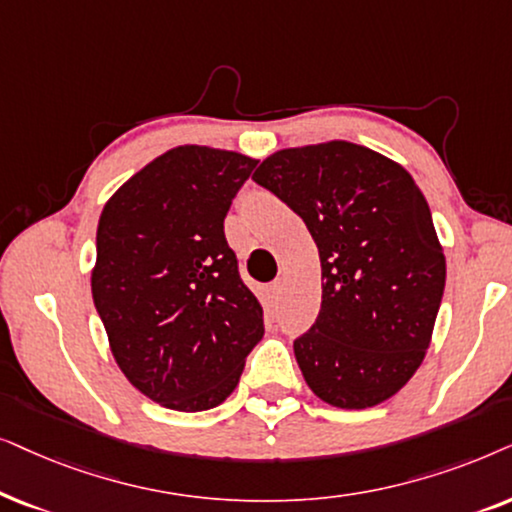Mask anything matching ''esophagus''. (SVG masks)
<instances>
[{"label": "esophagus", "instance_id": "obj_1", "mask_svg": "<svg viewBox=\"0 0 512 512\" xmlns=\"http://www.w3.org/2000/svg\"><path fill=\"white\" fill-rule=\"evenodd\" d=\"M281 292H283V281H281V278L267 285V297L271 299V302H278V299H281Z\"/></svg>", "mask_w": 512, "mask_h": 512}]
</instances>
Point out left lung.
I'll return each instance as SVG.
<instances>
[{
  "label": "left lung",
  "instance_id": "1",
  "mask_svg": "<svg viewBox=\"0 0 512 512\" xmlns=\"http://www.w3.org/2000/svg\"><path fill=\"white\" fill-rule=\"evenodd\" d=\"M252 180L318 245L323 302L295 339L306 384L342 410L384 403L419 370L445 292V255L417 182L346 140L281 149Z\"/></svg>",
  "mask_w": 512,
  "mask_h": 512
}]
</instances>
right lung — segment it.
Instances as JSON below:
<instances>
[{
	"mask_svg": "<svg viewBox=\"0 0 512 512\" xmlns=\"http://www.w3.org/2000/svg\"><path fill=\"white\" fill-rule=\"evenodd\" d=\"M257 159L203 145L156 156L102 208L91 290L126 379L177 412L229 398L264 335L224 217Z\"/></svg>",
	"mask_w": 512,
	"mask_h": 512,
	"instance_id": "right-lung-1",
	"label": "right lung"
}]
</instances>
